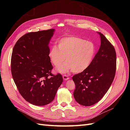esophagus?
Instances as JSON below:
<instances>
[{"mask_svg":"<svg viewBox=\"0 0 130 130\" xmlns=\"http://www.w3.org/2000/svg\"><path fill=\"white\" fill-rule=\"evenodd\" d=\"M63 80H67L69 79V77L68 75H64L63 76Z\"/></svg>","mask_w":130,"mask_h":130,"instance_id":"obj_1","label":"esophagus"}]
</instances>
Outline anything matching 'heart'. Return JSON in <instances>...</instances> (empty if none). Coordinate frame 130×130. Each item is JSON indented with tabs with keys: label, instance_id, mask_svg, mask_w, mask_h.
I'll list each match as a JSON object with an SVG mask.
<instances>
[{
	"label": "heart",
	"instance_id": "1",
	"mask_svg": "<svg viewBox=\"0 0 130 130\" xmlns=\"http://www.w3.org/2000/svg\"><path fill=\"white\" fill-rule=\"evenodd\" d=\"M96 46L91 41L78 37L69 36L58 41L57 46L50 48L48 56L52 64L58 67L66 58L67 62L57 69L62 73L72 70L78 73L87 69L92 63L96 54Z\"/></svg>",
	"mask_w": 130,
	"mask_h": 130
}]
</instances>
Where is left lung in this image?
<instances>
[{
	"label": "left lung",
	"instance_id": "8db88e82",
	"mask_svg": "<svg viewBox=\"0 0 130 130\" xmlns=\"http://www.w3.org/2000/svg\"><path fill=\"white\" fill-rule=\"evenodd\" d=\"M99 34L101 45L89 67L72 77L76 102L89 106L99 101L107 93L115 76L116 53L114 46L104 35Z\"/></svg>",
	"mask_w": 130,
	"mask_h": 130
}]
</instances>
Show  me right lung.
Returning <instances> with one entry per match:
<instances>
[{
    "label": "right lung",
    "mask_w": 130,
    "mask_h": 130,
    "mask_svg": "<svg viewBox=\"0 0 130 130\" xmlns=\"http://www.w3.org/2000/svg\"><path fill=\"white\" fill-rule=\"evenodd\" d=\"M54 29L26 34L14 45L11 60V73L18 91L29 103L44 106L53 101L62 84L61 74L51 73L48 54Z\"/></svg>",
    "instance_id": "1"
}]
</instances>
